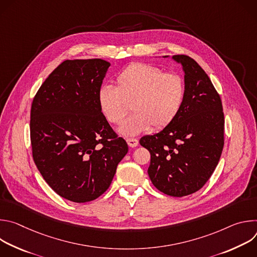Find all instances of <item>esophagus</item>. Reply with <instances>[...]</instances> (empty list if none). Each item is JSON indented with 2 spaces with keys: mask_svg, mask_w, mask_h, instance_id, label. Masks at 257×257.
<instances>
[{
  "mask_svg": "<svg viewBox=\"0 0 257 257\" xmlns=\"http://www.w3.org/2000/svg\"><path fill=\"white\" fill-rule=\"evenodd\" d=\"M126 141H127V143H128L130 148H136V146L138 145V140L135 139V138H127Z\"/></svg>",
  "mask_w": 257,
  "mask_h": 257,
  "instance_id": "esophagus-1",
  "label": "esophagus"
}]
</instances>
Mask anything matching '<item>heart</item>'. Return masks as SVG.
Segmentation results:
<instances>
[{"mask_svg":"<svg viewBox=\"0 0 257 257\" xmlns=\"http://www.w3.org/2000/svg\"><path fill=\"white\" fill-rule=\"evenodd\" d=\"M116 87L102 85L97 92L102 115L119 125L130 109L133 114L120 127L125 136H135L152 126L164 129L181 112L186 95L185 80L177 73H165L160 67L133 63L116 76Z\"/></svg>","mask_w":257,"mask_h":257,"instance_id":"heart-1","label":"heart"}]
</instances>
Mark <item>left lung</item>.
Instances as JSON below:
<instances>
[{
    "mask_svg": "<svg viewBox=\"0 0 257 257\" xmlns=\"http://www.w3.org/2000/svg\"><path fill=\"white\" fill-rule=\"evenodd\" d=\"M184 70L186 95L178 117L161 132L143 136L151 153L148 170L161 192L182 197L198 191L212 175L224 148V113L219 94L190 57L175 55Z\"/></svg>",
    "mask_w": 257,
    "mask_h": 257,
    "instance_id": "8db88e82",
    "label": "left lung"
}]
</instances>
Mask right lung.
Listing matches in <instances>:
<instances>
[{
    "mask_svg": "<svg viewBox=\"0 0 257 257\" xmlns=\"http://www.w3.org/2000/svg\"><path fill=\"white\" fill-rule=\"evenodd\" d=\"M108 62L66 60L36 92L30 111L33 161L49 186L73 202L106 191L128 153L102 115L97 92Z\"/></svg>",
    "mask_w": 257,
    "mask_h": 257,
    "instance_id": "obj_1",
    "label": "right lung"
}]
</instances>
